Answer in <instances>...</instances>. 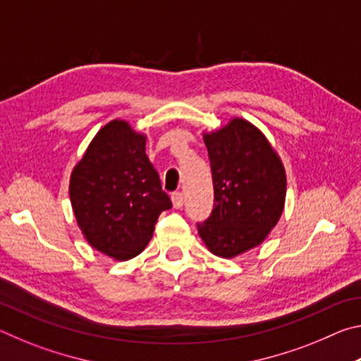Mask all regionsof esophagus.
Returning a JSON list of instances; mask_svg holds the SVG:
<instances>
[{"label": "esophagus", "mask_w": 361, "mask_h": 361, "mask_svg": "<svg viewBox=\"0 0 361 361\" xmlns=\"http://www.w3.org/2000/svg\"><path fill=\"white\" fill-rule=\"evenodd\" d=\"M172 204L175 209H181L183 207V194L181 192H173L172 194Z\"/></svg>", "instance_id": "esophagus-1"}]
</instances>
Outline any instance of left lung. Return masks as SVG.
I'll list each match as a JSON object with an SVG mask.
<instances>
[{
    "label": "left lung",
    "instance_id": "8db88e82",
    "mask_svg": "<svg viewBox=\"0 0 361 361\" xmlns=\"http://www.w3.org/2000/svg\"><path fill=\"white\" fill-rule=\"evenodd\" d=\"M215 204L199 235L219 258H234L258 247L282 216L286 173L258 127L242 118L204 133Z\"/></svg>",
    "mask_w": 361,
    "mask_h": 361
}]
</instances>
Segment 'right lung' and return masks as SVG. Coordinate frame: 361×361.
I'll list each match as a JSON object with an SVG mask.
<instances>
[{"label":"right lung","instance_id":"add662e5","mask_svg":"<svg viewBox=\"0 0 361 361\" xmlns=\"http://www.w3.org/2000/svg\"><path fill=\"white\" fill-rule=\"evenodd\" d=\"M145 146L146 135L114 119L71 172L70 200L79 229L109 258L126 261L142 253L159 215L172 209Z\"/></svg>","mask_w":361,"mask_h":361}]
</instances>
